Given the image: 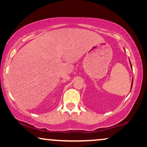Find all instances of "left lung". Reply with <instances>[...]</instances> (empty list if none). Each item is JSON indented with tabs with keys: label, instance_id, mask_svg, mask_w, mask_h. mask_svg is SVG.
<instances>
[{
	"label": "left lung",
	"instance_id": "8db88e82",
	"mask_svg": "<svg viewBox=\"0 0 147 147\" xmlns=\"http://www.w3.org/2000/svg\"><path fill=\"white\" fill-rule=\"evenodd\" d=\"M130 65H131V63H130ZM131 67H132V65H131ZM132 84H133V78H132V85H131V89H132Z\"/></svg>",
	"mask_w": 147,
	"mask_h": 147
}]
</instances>
